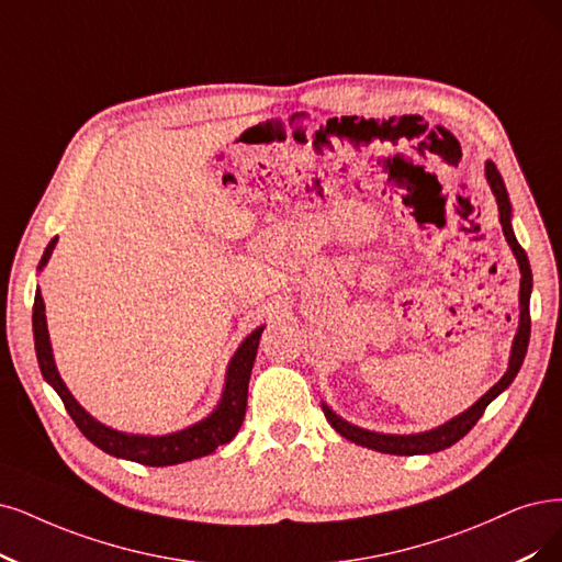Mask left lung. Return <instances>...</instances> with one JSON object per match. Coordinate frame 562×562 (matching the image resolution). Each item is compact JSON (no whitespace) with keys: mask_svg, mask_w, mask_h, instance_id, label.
Listing matches in <instances>:
<instances>
[{"mask_svg":"<svg viewBox=\"0 0 562 562\" xmlns=\"http://www.w3.org/2000/svg\"><path fill=\"white\" fill-rule=\"evenodd\" d=\"M486 178H488L491 190L495 194L497 211H501V224H503L505 238H507L512 252H514V257L518 261V268H521V319H518V330H516V338H514V345H512V357H509L507 372L503 375V380L497 382L486 393V396H482L480 401H476L468 412L459 414V417L451 419L449 424H445L440 428L428 430V432H419V435H382V432H370V430H363V428H357V426L342 422L338 414H334L324 405L326 422L334 426L342 435V438L357 442L361 447L375 449V451H382V453H393V456H417V453L442 451V449L459 442L461 438H465V435L472 430V426L482 419V414L488 407V403L495 396H501V393L514 382L518 368H521V363L526 359L528 340H530V289H532V273H530V263H528V257L524 252V247L518 245V240L514 238L512 224H509V215H512L509 196H507V190H505V182H503L501 173H497L493 161H486Z\"/></svg>","mask_w":562,"mask_h":562,"instance_id":"left-lung-1","label":"left lung"}]
</instances>
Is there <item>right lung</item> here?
<instances>
[{
	"label": "right lung",
	"mask_w": 562,
	"mask_h": 562,
	"mask_svg": "<svg viewBox=\"0 0 562 562\" xmlns=\"http://www.w3.org/2000/svg\"><path fill=\"white\" fill-rule=\"evenodd\" d=\"M55 243H57V238L50 240V245L46 247L38 268H44L46 261L50 259ZM44 310H46L44 299H41V294L36 292L32 326H34V347H36L41 375H44L46 382L57 391V396L61 398V403H65L69 417L74 419L78 430L86 435L92 445H97L101 451L117 456V459L136 461L140 465L164 468V465H176V463H184L192 459H201V456L213 453L220 445H226L236 438V432L245 419L249 372H252V366L257 359V347H259V340L263 334V326L257 328L252 336L245 338V342L234 355L232 363H228L222 401L211 417L194 424L192 428H184L173 435H161V438H143V435H127V432H117L113 428H106L103 424L94 422L90 414L74 401L69 389L57 375Z\"/></svg>",
	"instance_id": "right-lung-1"
}]
</instances>
